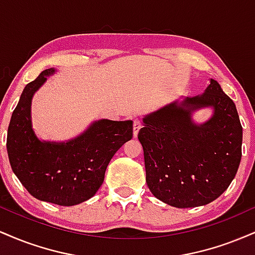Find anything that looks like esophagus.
Returning a JSON list of instances; mask_svg holds the SVG:
<instances>
[{
  "instance_id": "1",
  "label": "esophagus",
  "mask_w": 255,
  "mask_h": 255,
  "mask_svg": "<svg viewBox=\"0 0 255 255\" xmlns=\"http://www.w3.org/2000/svg\"><path fill=\"white\" fill-rule=\"evenodd\" d=\"M141 122L139 120H134V124H133V135L136 136L137 133H139L140 128H141Z\"/></svg>"
}]
</instances>
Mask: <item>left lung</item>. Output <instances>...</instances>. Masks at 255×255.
Instances as JSON below:
<instances>
[{"mask_svg": "<svg viewBox=\"0 0 255 255\" xmlns=\"http://www.w3.org/2000/svg\"><path fill=\"white\" fill-rule=\"evenodd\" d=\"M212 107L198 125L191 114ZM137 139L144 148L146 183L152 194L178 209L216 200L238 172L242 126L235 103L211 79L205 92L175 101L142 119Z\"/></svg>", "mask_w": 255, "mask_h": 255, "instance_id": "8db88e82", "label": "left lung"}]
</instances>
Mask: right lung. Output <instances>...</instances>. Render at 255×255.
Here are the masks:
<instances>
[{
    "mask_svg": "<svg viewBox=\"0 0 255 255\" xmlns=\"http://www.w3.org/2000/svg\"><path fill=\"white\" fill-rule=\"evenodd\" d=\"M54 73V68L45 69L25 86L11 114L7 152L11 170L31 195L73 206L89 200L98 191L111 158L133 136V121L103 119L66 142L39 140L32 128V98Z\"/></svg>",
    "mask_w": 255,
    "mask_h": 255,
    "instance_id": "1",
    "label": "right lung"
}]
</instances>
